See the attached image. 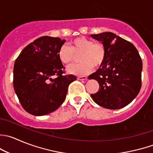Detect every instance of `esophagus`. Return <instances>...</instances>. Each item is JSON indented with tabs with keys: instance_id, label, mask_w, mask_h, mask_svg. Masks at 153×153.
<instances>
[{
	"instance_id": "esophagus-1",
	"label": "esophagus",
	"mask_w": 153,
	"mask_h": 153,
	"mask_svg": "<svg viewBox=\"0 0 153 153\" xmlns=\"http://www.w3.org/2000/svg\"><path fill=\"white\" fill-rule=\"evenodd\" d=\"M87 77L86 76H78V80H81V81H85L87 80Z\"/></svg>"
}]
</instances>
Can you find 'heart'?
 <instances>
[{
  "mask_svg": "<svg viewBox=\"0 0 153 153\" xmlns=\"http://www.w3.org/2000/svg\"><path fill=\"white\" fill-rule=\"evenodd\" d=\"M71 46L63 45L59 48L58 58L63 64H70L79 56L81 63L68 67V72L75 75L90 73L93 67L99 69L106 59L107 51L102 42H94L86 37H77L70 42Z\"/></svg>",
  "mask_w": 153,
  "mask_h": 153,
  "instance_id": "heart-1",
  "label": "heart"
}]
</instances>
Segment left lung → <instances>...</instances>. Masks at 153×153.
Listing matches in <instances>:
<instances>
[{"label": "left lung", "instance_id": "1", "mask_svg": "<svg viewBox=\"0 0 153 153\" xmlns=\"http://www.w3.org/2000/svg\"><path fill=\"white\" fill-rule=\"evenodd\" d=\"M106 48L103 65L89 76L99 82L97 93L90 95L93 100L108 109H120L130 103L141 88L143 64L133 44L116 34L105 32L91 34Z\"/></svg>", "mask_w": 153, "mask_h": 153}]
</instances>
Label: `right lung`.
I'll return each mask as SVG.
<instances>
[{"mask_svg": "<svg viewBox=\"0 0 153 153\" xmlns=\"http://www.w3.org/2000/svg\"><path fill=\"white\" fill-rule=\"evenodd\" d=\"M65 41L39 37L27 45L15 62L13 87L29 114L43 116L57 110L66 99L69 85L76 80L75 75H64L57 55Z\"/></svg>", "mask_w": 153, "mask_h": 153, "instance_id": "add662e5", "label": "right lung"}]
</instances>
